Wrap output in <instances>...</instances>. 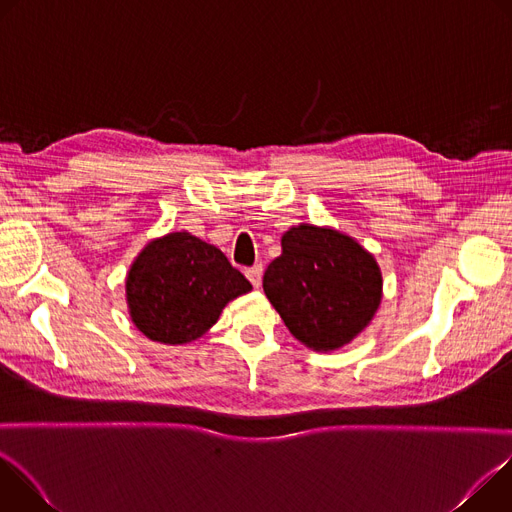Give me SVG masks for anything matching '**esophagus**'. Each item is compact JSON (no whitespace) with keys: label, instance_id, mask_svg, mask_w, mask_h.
<instances>
[{"label":"esophagus","instance_id":"esophagus-1","mask_svg":"<svg viewBox=\"0 0 512 512\" xmlns=\"http://www.w3.org/2000/svg\"><path fill=\"white\" fill-rule=\"evenodd\" d=\"M245 275H247V279L253 283V287H259V285H261V277H263V265L257 263V265L249 267V269L245 271Z\"/></svg>","mask_w":512,"mask_h":512}]
</instances>
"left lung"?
<instances>
[{"label": "left lung", "instance_id": "left-lung-1", "mask_svg": "<svg viewBox=\"0 0 512 512\" xmlns=\"http://www.w3.org/2000/svg\"><path fill=\"white\" fill-rule=\"evenodd\" d=\"M263 291L304 346L332 352L373 322L383 275L375 255L350 235L300 223L283 233L281 255L269 263Z\"/></svg>", "mask_w": 512, "mask_h": 512}]
</instances>
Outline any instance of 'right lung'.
<instances>
[{
	"label": "right lung",
	"mask_w": 512,
	"mask_h": 512,
	"mask_svg": "<svg viewBox=\"0 0 512 512\" xmlns=\"http://www.w3.org/2000/svg\"><path fill=\"white\" fill-rule=\"evenodd\" d=\"M251 289L221 249L186 231L150 241L125 277L131 322L143 336L170 346L206 334L225 306Z\"/></svg>",
	"instance_id": "right-lung-1"
}]
</instances>
